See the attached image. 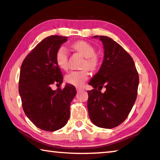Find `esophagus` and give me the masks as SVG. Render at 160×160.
Here are the masks:
<instances>
[{
  "instance_id": "34e87169",
  "label": "esophagus",
  "mask_w": 160,
  "mask_h": 160,
  "mask_svg": "<svg viewBox=\"0 0 160 160\" xmlns=\"http://www.w3.org/2000/svg\"><path fill=\"white\" fill-rule=\"evenodd\" d=\"M83 89L82 88H80V87H77V92H81V91H83Z\"/></svg>"
}]
</instances>
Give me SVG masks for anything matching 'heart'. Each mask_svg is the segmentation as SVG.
<instances>
[{
  "mask_svg": "<svg viewBox=\"0 0 160 160\" xmlns=\"http://www.w3.org/2000/svg\"><path fill=\"white\" fill-rule=\"evenodd\" d=\"M73 48L82 54L86 59L82 68H87L90 71H95L99 66V59L96 56V50L94 46L84 41H78L72 45ZM56 60L61 69L68 68V51L64 46H61L56 54ZM88 73L87 69L77 72H72L65 77V81L76 87H81L88 79Z\"/></svg>",
  "mask_w": 160,
  "mask_h": 160,
  "instance_id": "heart-1",
  "label": "heart"
}]
</instances>
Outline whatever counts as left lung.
<instances>
[{
  "mask_svg": "<svg viewBox=\"0 0 160 160\" xmlns=\"http://www.w3.org/2000/svg\"><path fill=\"white\" fill-rule=\"evenodd\" d=\"M104 47V60L99 72L88 84L87 108L91 121L96 126L112 129L127 119L134 104L139 75L134 62L119 43L104 36H95ZM106 88L104 93L100 91Z\"/></svg>",
  "mask_w": 160,
  "mask_h": 160,
  "instance_id": "obj_1",
  "label": "left lung"
}]
</instances>
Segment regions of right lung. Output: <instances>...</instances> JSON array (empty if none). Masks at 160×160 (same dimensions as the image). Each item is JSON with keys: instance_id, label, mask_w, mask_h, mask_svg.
<instances>
[{"instance_id": "add662e5", "label": "right lung", "mask_w": 160, "mask_h": 160, "mask_svg": "<svg viewBox=\"0 0 160 160\" xmlns=\"http://www.w3.org/2000/svg\"><path fill=\"white\" fill-rule=\"evenodd\" d=\"M67 38L57 35L44 38L21 67L18 92L23 109L31 122L44 131H56L65 126L70 117L71 102L77 94L74 86L69 83L63 89L51 87L55 82L63 83L56 54Z\"/></svg>"}]
</instances>
